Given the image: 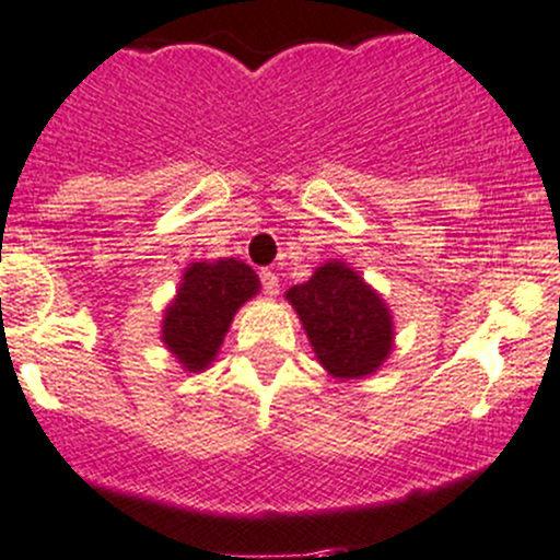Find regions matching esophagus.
Segmentation results:
<instances>
[{
	"instance_id": "34e87169",
	"label": "esophagus",
	"mask_w": 560,
	"mask_h": 560,
	"mask_svg": "<svg viewBox=\"0 0 560 560\" xmlns=\"http://www.w3.org/2000/svg\"><path fill=\"white\" fill-rule=\"evenodd\" d=\"M261 285H264V291L269 293V296H275V293L280 291L278 275H275L272 269H261Z\"/></svg>"
}]
</instances>
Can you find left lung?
Returning <instances> with one entry per match:
<instances>
[{"mask_svg": "<svg viewBox=\"0 0 560 560\" xmlns=\"http://www.w3.org/2000/svg\"><path fill=\"white\" fill-rule=\"evenodd\" d=\"M326 370L337 378H362L392 351V315L346 264H324L285 293Z\"/></svg>", "mask_w": 560, "mask_h": 560, "instance_id": "left-lung-1", "label": "left lung"}]
</instances>
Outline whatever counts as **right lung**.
Masks as SVG:
<instances>
[{
  "label": "right lung",
  "instance_id": "1",
  "mask_svg": "<svg viewBox=\"0 0 560 560\" xmlns=\"http://www.w3.org/2000/svg\"><path fill=\"white\" fill-rule=\"evenodd\" d=\"M258 291V275L247 264H192L176 302L165 310L163 340L190 373L203 370L218 353L231 318Z\"/></svg>",
  "mask_w": 560,
  "mask_h": 560
}]
</instances>
